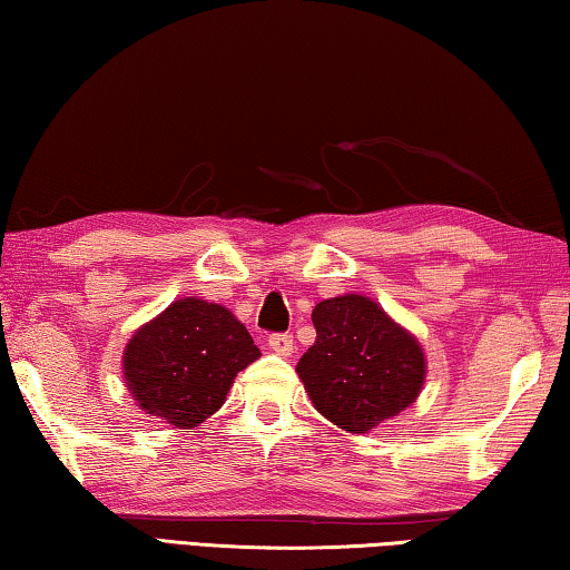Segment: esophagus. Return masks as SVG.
<instances>
[{
	"label": "esophagus",
	"mask_w": 570,
	"mask_h": 570,
	"mask_svg": "<svg viewBox=\"0 0 570 570\" xmlns=\"http://www.w3.org/2000/svg\"><path fill=\"white\" fill-rule=\"evenodd\" d=\"M269 348H273L277 356H291L295 351V341L291 333H273L269 335Z\"/></svg>",
	"instance_id": "esophagus-1"
}]
</instances>
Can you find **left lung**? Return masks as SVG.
I'll list each match as a JSON object with an SVG mask.
<instances>
[{
	"label": "left lung",
	"instance_id": "obj_1",
	"mask_svg": "<svg viewBox=\"0 0 570 570\" xmlns=\"http://www.w3.org/2000/svg\"><path fill=\"white\" fill-rule=\"evenodd\" d=\"M315 343L297 373L318 412L363 434L414 404L424 384V353L412 333L363 295L315 305Z\"/></svg>",
	"mask_w": 570,
	"mask_h": 570
}]
</instances>
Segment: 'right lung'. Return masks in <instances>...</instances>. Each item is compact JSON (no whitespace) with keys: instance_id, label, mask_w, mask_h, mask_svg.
<instances>
[{"instance_id":"obj_1","label":"right lung","mask_w":570,"mask_h":570,"mask_svg":"<svg viewBox=\"0 0 570 570\" xmlns=\"http://www.w3.org/2000/svg\"><path fill=\"white\" fill-rule=\"evenodd\" d=\"M259 348L227 307L184 297L128 341L124 373L136 404L174 426H197L227 399Z\"/></svg>"}]
</instances>
